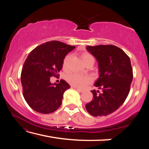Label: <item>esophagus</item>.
<instances>
[{"instance_id": "obj_1", "label": "esophagus", "mask_w": 149, "mask_h": 149, "mask_svg": "<svg viewBox=\"0 0 149 149\" xmlns=\"http://www.w3.org/2000/svg\"><path fill=\"white\" fill-rule=\"evenodd\" d=\"M74 89L77 91H78V92H79V93H83L84 92V91L83 90H81V89H77V88H74Z\"/></svg>"}]
</instances>
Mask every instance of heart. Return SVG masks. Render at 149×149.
Listing matches in <instances>:
<instances>
[{
	"instance_id": "b5f03b06",
	"label": "heart",
	"mask_w": 149,
	"mask_h": 149,
	"mask_svg": "<svg viewBox=\"0 0 149 149\" xmlns=\"http://www.w3.org/2000/svg\"><path fill=\"white\" fill-rule=\"evenodd\" d=\"M81 58L82 60V62L85 65L87 63L89 62H95V58L89 52H84L81 54ZM71 59V55H67L64 59L63 62V68L64 69H67L68 65ZM67 81L72 86L74 87L77 89H84L87 86L88 84H89L91 82L92 79L89 76L87 75H83L78 74H72L68 75L67 76Z\"/></svg>"
}]
</instances>
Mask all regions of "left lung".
Returning <instances> with one entry per match:
<instances>
[{"instance_id": "left-lung-1", "label": "left lung", "mask_w": 149, "mask_h": 149, "mask_svg": "<svg viewBox=\"0 0 149 149\" xmlns=\"http://www.w3.org/2000/svg\"><path fill=\"white\" fill-rule=\"evenodd\" d=\"M86 49L98 62L99 77L94 85L102 92L91 91L93 99L85 108L93 116H107L118 110L129 94L133 80L130 59L114 45L87 46Z\"/></svg>"}]
</instances>
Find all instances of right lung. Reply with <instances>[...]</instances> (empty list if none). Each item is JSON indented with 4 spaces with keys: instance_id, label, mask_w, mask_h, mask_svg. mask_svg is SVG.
Returning a JSON list of instances; mask_svg holds the SVG:
<instances>
[{
    "instance_id": "obj_1",
    "label": "right lung",
    "mask_w": 149,
    "mask_h": 149,
    "mask_svg": "<svg viewBox=\"0 0 149 149\" xmlns=\"http://www.w3.org/2000/svg\"><path fill=\"white\" fill-rule=\"evenodd\" d=\"M75 46L52 41L37 47L29 54L21 74L23 95L33 110L41 114L54 112L62 104L63 95L70 88L61 79L52 84L50 77L58 76L66 55Z\"/></svg>"
}]
</instances>
